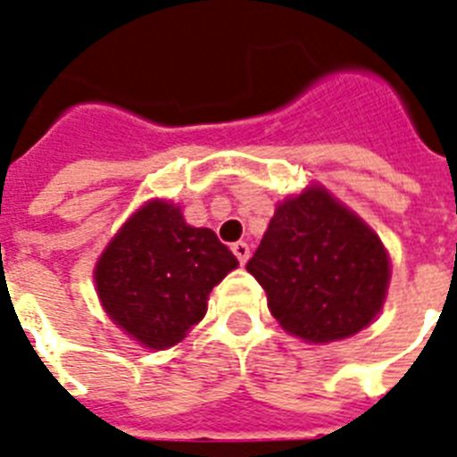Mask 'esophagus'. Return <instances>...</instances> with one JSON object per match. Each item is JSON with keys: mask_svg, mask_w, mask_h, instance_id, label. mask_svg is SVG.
<instances>
[{"mask_svg": "<svg viewBox=\"0 0 457 457\" xmlns=\"http://www.w3.org/2000/svg\"><path fill=\"white\" fill-rule=\"evenodd\" d=\"M231 249L240 263H247V259H249V245L247 243H243V240H240V243H233Z\"/></svg>", "mask_w": 457, "mask_h": 457, "instance_id": "34e87169", "label": "esophagus"}]
</instances>
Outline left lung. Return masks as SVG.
<instances>
[{
	"instance_id": "left-lung-1",
	"label": "left lung",
	"mask_w": 457,
	"mask_h": 457,
	"mask_svg": "<svg viewBox=\"0 0 457 457\" xmlns=\"http://www.w3.org/2000/svg\"><path fill=\"white\" fill-rule=\"evenodd\" d=\"M247 270L266 288L272 317L305 342L345 340L370 326L391 277L379 237L321 187L275 210Z\"/></svg>"
}]
</instances>
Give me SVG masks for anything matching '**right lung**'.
I'll return each mask as SVG.
<instances>
[{
    "mask_svg": "<svg viewBox=\"0 0 457 457\" xmlns=\"http://www.w3.org/2000/svg\"><path fill=\"white\" fill-rule=\"evenodd\" d=\"M237 259L210 228H194L180 208L152 201L122 226L96 263L108 317L150 349L173 346L198 323L208 294Z\"/></svg>",
    "mask_w": 457,
    "mask_h": 457,
    "instance_id": "add662e5",
    "label": "right lung"
}]
</instances>
